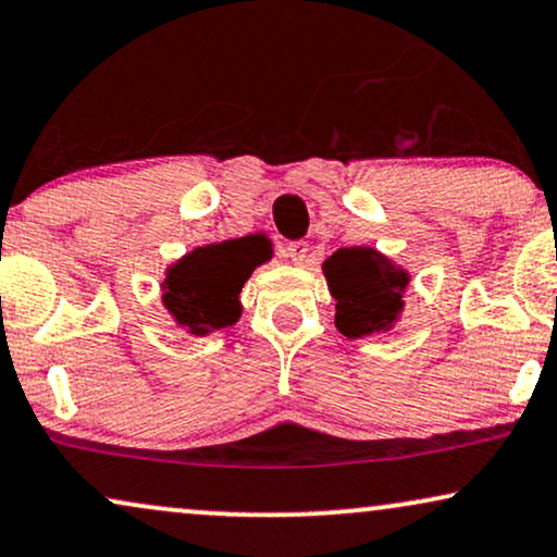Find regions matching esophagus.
I'll return each mask as SVG.
<instances>
[{"label": "esophagus", "instance_id": "esophagus-1", "mask_svg": "<svg viewBox=\"0 0 557 557\" xmlns=\"http://www.w3.org/2000/svg\"><path fill=\"white\" fill-rule=\"evenodd\" d=\"M308 251H310V247L306 242H290L285 247V255L290 257V262L295 267H306L308 264Z\"/></svg>", "mask_w": 557, "mask_h": 557}]
</instances>
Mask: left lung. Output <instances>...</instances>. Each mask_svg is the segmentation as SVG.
Segmentation results:
<instances>
[{
	"label": "left lung",
	"mask_w": 557,
	"mask_h": 557,
	"mask_svg": "<svg viewBox=\"0 0 557 557\" xmlns=\"http://www.w3.org/2000/svg\"><path fill=\"white\" fill-rule=\"evenodd\" d=\"M321 267L336 298V329L346 338L389 333L399 323L412 277L395 259L372 247H346Z\"/></svg>",
	"instance_id": "8db88e82"
}]
</instances>
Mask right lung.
Returning <instances> with one entry per match:
<instances>
[{"mask_svg":"<svg viewBox=\"0 0 557 557\" xmlns=\"http://www.w3.org/2000/svg\"><path fill=\"white\" fill-rule=\"evenodd\" d=\"M272 259V239L249 234L185 251L160 280L162 306L177 329L209 336L242 318V287L259 264Z\"/></svg>","mask_w":557,"mask_h":557,"instance_id":"obj_1","label":"right lung"}]
</instances>
